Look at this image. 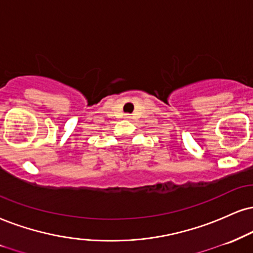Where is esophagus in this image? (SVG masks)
Masks as SVG:
<instances>
[{
  "instance_id": "esophagus-1",
  "label": "esophagus",
  "mask_w": 253,
  "mask_h": 253,
  "mask_svg": "<svg viewBox=\"0 0 253 253\" xmlns=\"http://www.w3.org/2000/svg\"><path fill=\"white\" fill-rule=\"evenodd\" d=\"M126 118H130V116H129V115H126Z\"/></svg>"
}]
</instances>
